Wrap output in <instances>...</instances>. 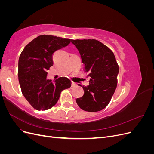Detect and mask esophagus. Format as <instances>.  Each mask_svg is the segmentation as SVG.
Here are the masks:
<instances>
[{"instance_id": "obj_1", "label": "esophagus", "mask_w": 154, "mask_h": 154, "mask_svg": "<svg viewBox=\"0 0 154 154\" xmlns=\"http://www.w3.org/2000/svg\"><path fill=\"white\" fill-rule=\"evenodd\" d=\"M76 84L75 83H74V82H72V83H71V87H76Z\"/></svg>"}]
</instances>
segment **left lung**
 I'll use <instances>...</instances> for the list:
<instances>
[{
    "label": "left lung",
    "instance_id": "1",
    "mask_svg": "<svg viewBox=\"0 0 154 154\" xmlns=\"http://www.w3.org/2000/svg\"><path fill=\"white\" fill-rule=\"evenodd\" d=\"M80 54L89 85L82 87L84 94L76 99L82 110L94 112L108 105L118 83L119 66L107 46L94 39L71 40Z\"/></svg>",
    "mask_w": 154,
    "mask_h": 154
}]
</instances>
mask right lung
<instances>
[{
	"instance_id": "obj_1",
	"label": "right lung",
	"mask_w": 154,
	"mask_h": 154,
	"mask_svg": "<svg viewBox=\"0 0 154 154\" xmlns=\"http://www.w3.org/2000/svg\"><path fill=\"white\" fill-rule=\"evenodd\" d=\"M71 39L53 35H40L23 49L18 60V76L22 94L37 110H45L56 105L60 93L71 86L67 78L47 80V71L53 66L56 51L66 47Z\"/></svg>"
}]
</instances>
